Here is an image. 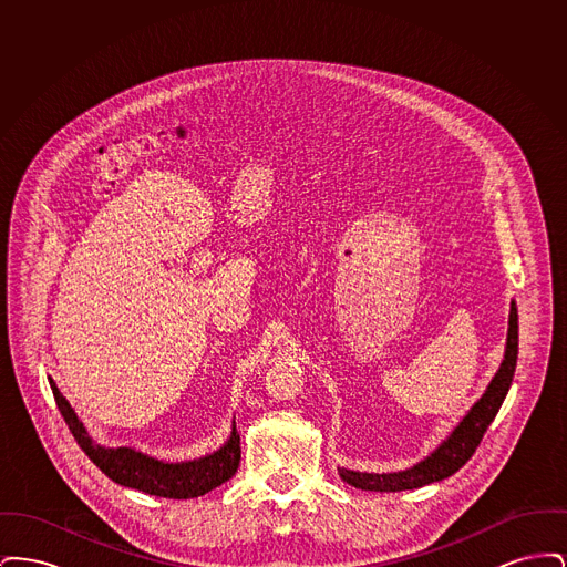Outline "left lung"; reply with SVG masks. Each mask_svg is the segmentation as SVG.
<instances>
[{
    "mask_svg": "<svg viewBox=\"0 0 567 567\" xmlns=\"http://www.w3.org/2000/svg\"><path fill=\"white\" fill-rule=\"evenodd\" d=\"M516 357H518V315H516V303L513 301L511 317H508L506 352L497 374L488 382L483 398L470 408V412L461 419L457 427L433 451L432 455L408 470L391 472V474H368V472H352L347 467H340L338 470L340 478L361 491L395 493V491L432 485L453 476L458 467H463L467 458L474 455V451L478 449L485 435L486 427L493 423L497 410L504 404L506 393L513 384Z\"/></svg>",
    "mask_w": 567,
    "mask_h": 567,
    "instance_id": "1",
    "label": "left lung"
}]
</instances>
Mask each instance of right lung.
<instances>
[{"instance_id":"add662e5","label":"right lung","mask_w":567,"mask_h":567,"mask_svg":"<svg viewBox=\"0 0 567 567\" xmlns=\"http://www.w3.org/2000/svg\"><path fill=\"white\" fill-rule=\"evenodd\" d=\"M51 389L56 408L65 419L70 432L76 437L79 446L84 451V455L91 458L110 481L118 485L167 499H190L206 495L208 491L227 483L240 465V433L236 432V423L231 427L229 440L213 455L181 463H167L148 457L132 446L106 449L95 444L89 437L72 405L68 404V400L56 389L53 378Z\"/></svg>"}]
</instances>
